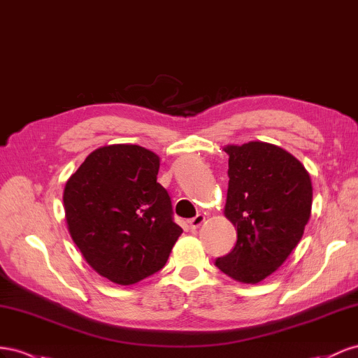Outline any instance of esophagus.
Instances as JSON below:
<instances>
[{
	"label": "esophagus",
	"instance_id": "34e87169",
	"mask_svg": "<svg viewBox=\"0 0 358 358\" xmlns=\"http://www.w3.org/2000/svg\"><path fill=\"white\" fill-rule=\"evenodd\" d=\"M203 220H206V217H203L202 214H198V216H195V217L189 220V228L192 231H196L201 227V224L203 223Z\"/></svg>",
	"mask_w": 358,
	"mask_h": 358
}]
</instances>
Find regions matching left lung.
I'll return each mask as SVG.
<instances>
[{
  "instance_id": "left-lung-1",
  "label": "left lung",
  "mask_w": 358,
  "mask_h": 358,
  "mask_svg": "<svg viewBox=\"0 0 358 358\" xmlns=\"http://www.w3.org/2000/svg\"><path fill=\"white\" fill-rule=\"evenodd\" d=\"M227 216L237 228L234 249L216 259L232 279L258 283L289 257L310 217L312 181L288 151L265 142L228 145Z\"/></svg>"
}]
</instances>
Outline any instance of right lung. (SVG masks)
Instances as JSON below:
<instances>
[{
    "instance_id": "right-lung-1",
    "label": "right lung",
    "mask_w": 358,
    "mask_h": 358,
    "mask_svg": "<svg viewBox=\"0 0 358 358\" xmlns=\"http://www.w3.org/2000/svg\"><path fill=\"white\" fill-rule=\"evenodd\" d=\"M159 157L139 145L97 148L69 178L66 220L71 238L100 275L131 285L165 267L182 229L157 182Z\"/></svg>"
}]
</instances>
